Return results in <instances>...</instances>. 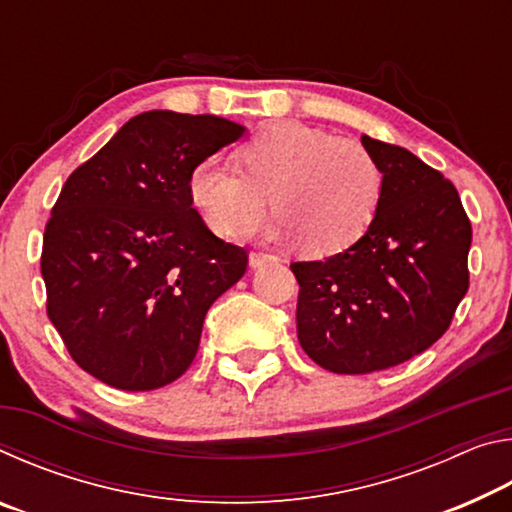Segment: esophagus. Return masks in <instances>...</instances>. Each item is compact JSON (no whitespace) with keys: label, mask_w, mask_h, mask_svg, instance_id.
<instances>
[{"label":"esophagus","mask_w":512,"mask_h":512,"mask_svg":"<svg viewBox=\"0 0 512 512\" xmlns=\"http://www.w3.org/2000/svg\"><path fill=\"white\" fill-rule=\"evenodd\" d=\"M273 255H268V253H250V266L253 268H259V266H264V264H268V262H273Z\"/></svg>","instance_id":"obj_1"}]
</instances>
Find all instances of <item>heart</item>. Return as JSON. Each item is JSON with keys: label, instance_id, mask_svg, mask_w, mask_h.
Here are the masks:
<instances>
[{"label": "heart", "instance_id": "heart-1", "mask_svg": "<svg viewBox=\"0 0 512 512\" xmlns=\"http://www.w3.org/2000/svg\"><path fill=\"white\" fill-rule=\"evenodd\" d=\"M244 169L210 155L189 173V194L221 235H241L266 212L275 235L300 237L314 255L341 253L368 230L384 171L366 144L323 128L282 121L241 149Z\"/></svg>", "mask_w": 512, "mask_h": 512}]
</instances>
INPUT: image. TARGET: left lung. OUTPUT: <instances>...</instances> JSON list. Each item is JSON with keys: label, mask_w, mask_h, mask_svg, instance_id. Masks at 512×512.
I'll list each match as a JSON object with an SVG mask.
<instances>
[{"label": "left lung", "mask_w": 512, "mask_h": 512, "mask_svg": "<svg viewBox=\"0 0 512 512\" xmlns=\"http://www.w3.org/2000/svg\"><path fill=\"white\" fill-rule=\"evenodd\" d=\"M361 144L384 171L366 235L325 262L291 264L298 341L336 375L386 370L424 352L470 287L472 225L456 187L402 146L368 135Z\"/></svg>", "instance_id": "1"}]
</instances>
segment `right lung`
Listing matches in <instances>:
<instances>
[{
	"mask_svg": "<svg viewBox=\"0 0 512 512\" xmlns=\"http://www.w3.org/2000/svg\"><path fill=\"white\" fill-rule=\"evenodd\" d=\"M244 126L149 110L67 178L47 221L40 271L67 352L103 384L153 391L192 366L212 302L248 253L192 207L189 173Z\"/></svg>",
	"mask_w": 512,
	"mask_h": 512,
	"instance_id": "add662e5",
	"label": "right lung"
}]
</instances>
